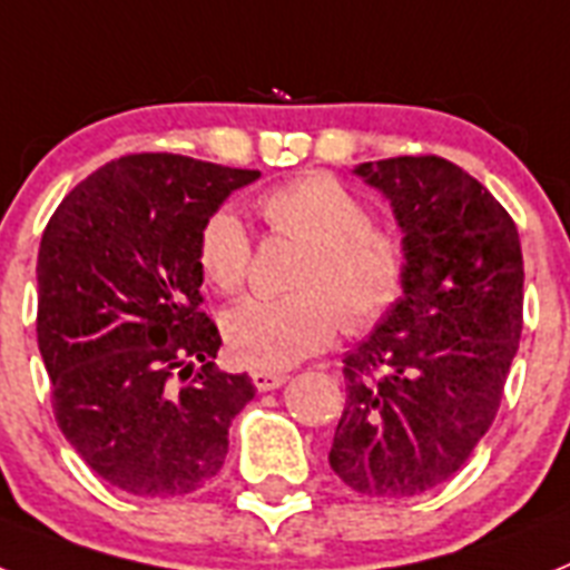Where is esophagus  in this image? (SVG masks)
<instances>
[{
  "label": "esophagus",
  "instance_id": "1",
  "mask_svg": "<svg viewBox=\"0 0 570 570\" xmlns=\"http://www.w3.org/2000/svg\"><path fill=\"white\" fill-rule=\"evenodd\" d=\"M286 380H289V376L281 374V371H255V374H252V382H255L257 391H275L281 389Z\"/></svg>",
  "mask_w": 570,
  "mask_h": 570
}]
</instances>
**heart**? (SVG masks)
Instances as JSON below:
<instances>
[{"label":"heart","mask_w":570,"mask_h":570,"mask_svg":"<svg viewBox=\"0 0 570 570\" xmlns=\"http://www.w3.org/2000/svg\"><path fill=\"white\" fill-rule=\"evenodd\" d=\"M261 214L272 232L304 243L286 298H252L223 315L228 356L255 371H286L324 351L338 322L351 333L380 324L409 281V252L394 228L374 226L371 208L327 174L269 190ZM196 261L223 295L240 293L252 266L246 223L232 208L205 219Z\"/></svg>","instance_id":"b5f03b06"}]
</instances>
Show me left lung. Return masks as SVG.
I'll return each mask as SVG.
<instances>
[{
  "label": "left lung",
  "mask_w": 570,
  "mask_h": 570,
  "mask_svg": "<svg viewBox=\"0 0 570 570\" xmlns=\"http://www.w3.org/2000/svg\"><path fill=\"white\" fill-rule=\"evenodd\" d=\"M391 203L409 252L403 298L344 356L330 466L371 499H409L470 461L519 351L524 263L510 214L440 156L353 167Z\"/></svg>",
  "instance_id": "1"
}]
</instances>
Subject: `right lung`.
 Here are the masks:
<instances>
[{
  "label": "right lung",
  "mask_w": 570,
  "mask_h": 570,
  "mask_svg": "<svg viewBox=\"0 0 570 570\" xmlns=\"http://www.w3.org/2000/svg\"><path fill=\"white\" fill-rule=\"evenodd\" d=\"M257 176L174 153L121 156L80 181L42 232L37 344L57 425L95 475L130 495L208 484L228 425L255 396L246 374L214 365L223 338L199 313L196 243Z\"/></svg>",
  "instance_id": "add662e5"
}]
</instances>
